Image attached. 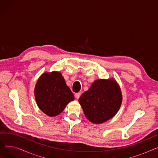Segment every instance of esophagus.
Masks as SVG:
<instances>
[{"label":"esophagus","instance_id":"esophagus-1","mask_svg":"<svg viewBox=\"0 0 158 158\" xmlns=\"http://www.w3.org/2000/svg\"><path fill=\"white\" fill-rule=\"evenodd\" d=\"M80 96H81V93H79V92L75 94V97H76V98H77V99L80 97Z\"/></svg>","mask_w":158,"mask_h":158}]
</instances>
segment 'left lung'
<instances>
[{"label": "left lung", "instance_id": "left-lung-1", "mask_svg": "<svg viewBox=\"0 0 158 158\" xmlns=\"http://www.w3.org/2000/svg\"><path fill=\"white\" fill-rule=\"evenodd\" d=\"M122 101L120 89L114 79L94 81L79 98L86 117L94 123H101L113 117Z\"/></svg>", "mask_w": 158, "mask_h": 158}]
</instances>
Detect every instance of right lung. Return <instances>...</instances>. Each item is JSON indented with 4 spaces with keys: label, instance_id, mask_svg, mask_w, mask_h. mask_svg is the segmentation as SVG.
I'll return each mask as SVG.
<instances>
[{
    "label": "right lung",
    "instance_id": "add662e5",
    "mask_svg": "<svg viewBox=\"0 0 158 158\" xmlns=\"http://www.w3.org/2000/svg\"><path fill=\"white\" fill-rule=\"evenodd\" d=\"M36 101L40 109L49 117L60 114L74 96L61 73H45L37 81L35 89Z\"/></svg>",
    "mask_w": 158,
    "mask_h": 158
}]
</instances>
